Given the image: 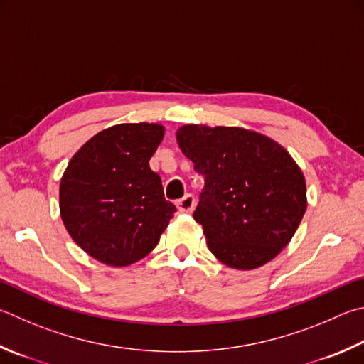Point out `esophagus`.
Here are the masks:
<instances>
[{
    "mask_svg": "<svg viewBox=\"0 0 364 364\" xmlns=\"http://www.w3.org/2000/svg\"><path fill=\"white\" fill-rule=\"evenodd\" d=\"M194 205H196V199H194V196H191V194H186L183 199L176 202V207L181 211V213H191V211L194 210Z\"/></svg>",
    "mask_w": 364,
    "mask_h": 364,
    "instance_id": "esophagus-1",
    "label": "esophagus"
}]
</instances>
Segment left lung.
<instances>
[{
  "label": "left lung",
  "mask_w": 364,
  "mask_h": 364,
  "mask_svg": "<svg viewBox=\"0 0 364 364\" xmlns=\"http://www.w3.org/2000/svg\"><path fill=\"white\" fill-rule=\"evenodd\" d=\"M176 141L205 178L194 220L211 253L240 270L274 259L307 207L306 180L288 151L240 127L188 124L176 130Z\"/></svg>",
  "instance_id": "8db88e82"
}]
</instances>
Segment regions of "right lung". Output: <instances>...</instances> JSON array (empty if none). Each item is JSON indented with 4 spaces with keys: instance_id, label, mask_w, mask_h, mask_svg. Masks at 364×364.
Listing matches in <instances>:
<instances>
[{
    "instance_id": "1",
    "label": "right lung",
    "mask_w": 364,
    "mask_h": 364,
    "mask_svg": "<svg viewBox=\"0 0 364 364\" xmlns=\"http://www.w3.org/2000/svg\"><path fill=\"white\" fill-rule=\"evenodd\" d=\"M161 124H117L71 157L60 181V216L71 239L108 266L149 255L176 211L149 168L164 138Z\"/></svg>"
}]
</instances>
